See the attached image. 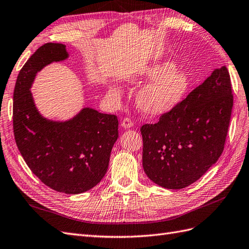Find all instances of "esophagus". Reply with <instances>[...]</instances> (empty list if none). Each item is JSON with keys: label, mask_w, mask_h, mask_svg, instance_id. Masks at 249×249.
I'll use <instances>...</instances> for the list:
<instances>
[{"label": "esophagus", "mask_w": 249, "mask_h": 249, "mask_svg": "<svg viewBox=\"0 0 249 249\" xmlns=\"http://www.w3.org/2000/svg\"><path fill=\"white\" fill-rule=\"evenodd\" d=\"M133 124H134V123L129 117H125L124 119H123V122H122V126L124 127V129H130V127L133 126Z\"/></svg>", "instance_id": "1"}]
</instances>
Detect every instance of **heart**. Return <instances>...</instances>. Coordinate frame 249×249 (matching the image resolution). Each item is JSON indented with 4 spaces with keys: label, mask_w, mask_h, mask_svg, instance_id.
<instances>
[{
    "label": "heart",
    "mask_w": 249,
    "mask_h": 249,
    "mask_svg": "<svg viewBox=\"0 0 249 249\" xmlns=\"http://www.w3.org/2000/svg\"><path fill=\"white\" fill-rule=\"evenodd\" d=\"M142 82H151L140 90L137 104L149 116H161L171 112L182 102L190 89V77L184 71L176 70L172 62H161L146 68L141 74ZM109 94L120 99L123 91L117 86L109 87Z\"/></svg>",
    "instance_id": "obj_1"
}]
</instances>
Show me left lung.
<instances>
[{"label":"left lung","instance_id":"1","mask_svg":"<svg viewBox=\"0 0 249 249\" xmlns=\"http://www.w3.org/2000/svg\"><path fill=\"white\" fill-rule=\"evenodd\" d=\"M232 105L231 76L223 66L158 123L141 126L146 176L169 190L203 176L224 150Z\"/></svg>","mask_w":249,"mask_h":249}]
</instances>
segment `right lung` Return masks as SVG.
Segmentation results:
<instances>
[{"label":"right lung","mask_w":249,"mask_h":249,"mask_svg":"<svg viewBox=\"0 0 249 249\" xmlns=\"http://www.w3.org/2000/svg\"><path fill=\"white\" fill-rule=\"evenodd\" d=\"M68 56L65 45L47 43L27 60L13 92V133L25 162L44 184L77 195L91 190L106 175L118 138V119L92 108L66 122L39 114L30 91L36 73Z\"/></svg>","instance_id":"1"}]
</instances>
